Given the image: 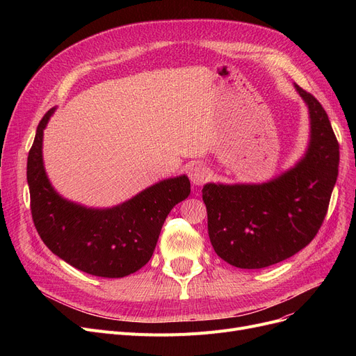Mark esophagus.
Segmentation results:
<instances>
[{
  "mask_svg": "<svg viewBox=\"0 0 356 356\" xmlns=\"http://www.w3.org/2000/svg\"><path fill=\"white\" fill-rule=\"evenodd\" d=\"M211 173H209V168H207L204 165H193L191 167L189 170V177H191V181L195 184V186H200L203 184L204 181H207L209 179Z\"/></svg>",
  "mask_w": 356,
  "mask_h": 356,
  "instance_id": "obj_1",
  "label": "esophagus"
}]
</instances>
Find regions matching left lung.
I'll return each mask as SVG.
<instances>
[{"label": "left lung", "instance_id": "left-lung-1", "mask_svg": "<svg viewBox=\"0 0 356 356\" xmlns=\"http://www.w3.org/2000/svg\"><path fill=\"white\" fill-rule=\"evenodd\" d=\"M294 88L309 112L305 154L267 181H209L202 189L211 244L238 268H266L303 250L322 225L338 179L339 144L326 111Z\"/></svg>", "mask_w": 356, "mask_h": 356}]
</instances>
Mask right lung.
<instances>
[{"label": "right lung", "mask_w": 356, "mask_h": 356, "mask_svg": "<svg viewBox=\"0 0 356 356\" xmlns=\"http://www.w3.org/2000/svg\"><path fill=\"white\" fill-rule=\"evenodd\" d=\"M51 108L35 131L27 159L31 215L46 247L83 273L121 278L152 258L170 211L191 195L186 175L163 179L111 208H92L63 197L46 173L43 134Z\"/></svg>", "instance_id": "add662e5"}]
</instances>
